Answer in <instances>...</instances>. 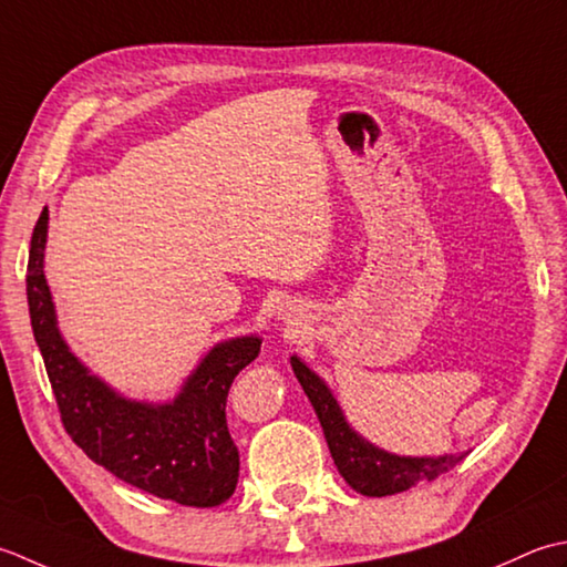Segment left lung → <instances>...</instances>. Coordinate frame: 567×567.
I'll use <instances>...</instances> for the list:
<instances>
[{
    "instance_id": "obj_1",
    "label": "left lung",
    "mask_w": 567,
    "mask_h": 567,
    "mask_svg": "<svg viewBox=\"0 0 567 567\" xmlns=\"http://www.w3.org/2000/svg\"><path fill=\"white\" fill-rule=\"evenodd\" d=\"M293 374L303 386L308 401L313 403L318 421L326 433L330 455L338 465L340 475L364 496H389L411 489L419 482H433L435 477L460 465L467 453L443 455V457H401L391 455L386 450H379L357 433L344 419L338 399L332 396L326 381L298 357H291Z\"/></svg>"
}]
</instances>
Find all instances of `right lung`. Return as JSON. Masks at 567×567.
I'll return each mask as SVG.
<instances>
[{
    "label": "right lung",
    "instance_id": "right-lung-1",
    "mask_svg": "<svg viewBox=\"0 0 567 567\" xmlns=\"http://www.w3.org/2000/svg\"><path fill=\"white\" fill-rule=\"evenodd\" d=\"M49 210L31 235L27 298L33 338L51 379L61 421L73 443L114 477L158 499L217 506L237 487L239 450L227 431V394L235 377L257 360V334L219 342L168 403L117 394L68 350L43 274Z\"/></svg>",
    "mask_w": 567,
    "mask_h": 567
}]
</instances>
